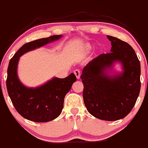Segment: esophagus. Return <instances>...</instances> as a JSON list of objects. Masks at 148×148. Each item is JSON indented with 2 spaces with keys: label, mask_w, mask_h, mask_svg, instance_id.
<instances>
[{
  "label": "esophagus",
  "mask_w": 148,
  "mask_h": 148,
  "mask_svg": "<svg viewBox=\"0 0 148 148\" xmlns=\"http://www.w3.org/2000/svg\"><path fill=\"white\" fill-rule=\"evenodd\" d=\"M74 74H75L76 77H77V79H80V77H81V72L79 70V69H76L75 71H74Z\"/></svg>",
  "instance_id": "esophagus-1"
}]
</instances>
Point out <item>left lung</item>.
I'll return each mask as SVG.
<instances>
[{
    "mask_svg": "<svg viewBox=\"0 0 148 148\" xmlns=\"http://www.w3.org/2000/svg\"><path fill=\"white\" fill-rule=\"evenodd\" d=\"M111 53H103L84 66L81 76L83 98L88 112L99 119L116 121L129 114L140 90V64L126 42L107 36ZM116 63L122 71H113Z\"/></svg>",
    "mask_w": 148,
    "mask_h": 148,
    "instance_id": "obj_1",
    "label": "left lung"
}]
</instances>
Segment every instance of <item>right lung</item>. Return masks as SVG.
Returning a JSON list of instances; mask_svg holds the SVG:
<instances>
[{"instance_id":"right-lung-1","label":"right lung","mask_w":148,"mask_h":148,"mask_svg":"<svg viewBox=\"0 0 148 148\" xmlns=\"http://www.w3.org/2000/svg\"><path fill=\"white\" fill-rule=\"evenodd\" d=\"M62 36L54 35L25 43L10 60L6 80L8 95L17 112L30 121L48 122L59 116L63 109L64 97L77 78L71 73L64 79L53 77L39 86L27 87L17 75L19 58L24 53L60 39Z\"/></svg>"}]
</instances>
